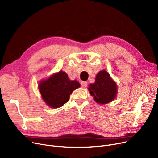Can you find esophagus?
<instances>
[{"label":"esophagus","mask_w":158,"mask_h":158,"mask_svg":"<svg viewBox=\"0 0 158 158\" xmlns=\"http://www.w3.org/2000/svg\"><path fill=\"white\" fill-rule=\"evenodd\" d=\"M81 85L83 86V87H86V86H87V83H86V81H81Z\"/></svg>","instance_id":"34e87169"}]
</instances>
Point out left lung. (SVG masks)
Returning <instances> with one entry per match:
<instances>
[{
	"label": "left lung",
	"instance_id": "1",
	"mask_svg": "<svg viewBox=\"0 0 158 158\" xmlns=\"http://www.w3.org/2000/svg\"><path fill=\"white\" fill-rule=\"evenodd\" d=\"M90 94L96 103L106 104L114 100L118 93V86L106 70L96 75L95 82L89 85Z\"/></svg>",
	"mask_w": 158,
	"mask_h": 158
}]
</instances>
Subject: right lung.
<instances>
[{"label":"right lung","mask_w":158,"mask_h":158,"mask_svg":"<svg viewBox=\"0 0 158 158\" xmlns=\"http://www.w3.org/2000/svg\"><path fill=\"white\" fill-rule=\"evenodd\" d=\"M39 92L44 102L50 108H58L69 99L73 91L80 87L77 81L70 80L62 71L54 73L45 80L40 81Z\"/></svg>","instance_id":"add662e5"}]
</instances>
